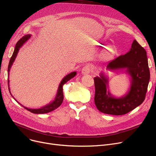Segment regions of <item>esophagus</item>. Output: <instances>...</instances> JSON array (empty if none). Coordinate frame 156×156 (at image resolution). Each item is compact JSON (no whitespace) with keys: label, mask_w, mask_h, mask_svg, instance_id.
<instances>
[{"label":"esophagus","mask_w":156,"mask_h":156,"mask_svg":"<svg viewBox=\"0 0 156 156\" xmlns=\"http://www.w3.org/2000/svg\"><path fill=\"white\" fill-rule=\"evenodd\" d=\"M91 71H92L91 67L89 65H87L84 66L82 68V69H81V73H82L83 75H88V74H89L91 72Z\"/></svg>","instance_id":"esophagus-1"}]
</instances>
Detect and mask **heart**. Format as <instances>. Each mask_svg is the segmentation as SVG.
<instances>
[{
    "instance_id": "heart-1",
    "label": "heart",
    "mask_w": 156,
    "mask_h": 156,
    "mask_svg": "<svg viewBox=\"0 0 156 156\" xmlns=\"http://www.w3.org/2000/svg\"><path fill=\"white\" fill-rule=\"evenodd\" d=\"M113 50H111V51H110V53H111V54L112 55V54H113Z\"/></svg>"
}]
</instances>
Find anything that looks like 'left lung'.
Wrapping results in <instances>:
<instances>
[{
    "mask_svg": "<svg viewBox=\"0 0 156 156\" xmlns=\"http://www.w3.org/2000/svg\"><path fill=\"white\" fill-rule=\"evenodd\" d=\"M107 69H125L131 77L128 92L121 97H114L108 90V79L104 73L94 78V102L99 111L112 115H122L133 110L145 100L150 80V70L145 49L135 40L125 54L109 62Z\"/></svg>",
    "mask_w": 156,
    "mask_h": 156,
    "instance_id": "8db88e82",
    "label": "left lung"
}]
</instances>
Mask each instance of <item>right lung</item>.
<instances>
[{
    "mask_svg": "<svg viewBox=\"0 0 156 156\" xmlns=\"http://www.w3.org/2000/svg\"><path fill=\"white\" fill-rule=\"evenodd\" d=\"M30 37H31V35H24V37H23L18 41V42H17V44H16L14 52H13L12 55L11 56V59H10L9 66H8V69H7L8 76H9L10 69L11 68V66H12V65L14 61H15V59H16V56H17V54H18V52L20 51V48L23 45V44L25 43ZM76 75V71H73V72L68 74V75H67L65 77H64L63 79L62 80V81H61V83H60V84L59 85V87H58V89H57V94L55 95V97L54 100L52 102H51V103H49L47 105H45V106H44V107L41 108H39V109H30V108H26V107H24V106L22 105L20 103H19L17 101H16L14 99V97L12 95L11 93L10 88H9V79L7 80V81H8V88H9V91L11 95H12V97L15 99V101H16V102H18L20 105H21V106H23V107L24 109H26L28 111H30L31 112L34 113V114H44V113H47V112H51V111L55 110L57 108H59V106L61 105V104L62 103L63 99H64L63 88H63V85L66 83L67 81H68L69 80H71L73 77H75Z\"/></svg>",
    "mask_w": 156,
    "mask_h": 156,
    "instance_id": "1",
    "label": "right lung"
}]
</instances>
